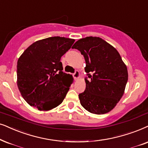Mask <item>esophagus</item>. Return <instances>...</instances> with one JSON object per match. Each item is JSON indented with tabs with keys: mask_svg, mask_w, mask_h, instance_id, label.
<instances>
[{
	"mask_svg": "<svg viewBox=\"0 0 148 148\" xmlns=\"http://www.w3.org/2000/svg\"><path fill=\"white\" fill-rule=\"evenodd\" d=\"M73 77H74L75 79H77L79 78V73L78 71H76L74 73Z\"/></svg>",
	"mask_w": 148,
	"mask_h": 148,
	"instance_id": "esophagus-1",
	"label": "esophagus"
}]
</instances>
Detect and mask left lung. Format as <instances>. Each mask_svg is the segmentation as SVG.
I'll return each instance as SVG.
<instances>
[{
    "label": "left lung",
    "instance_id": "obj_1",
    "mask_svg": "<svg viewBox=\"0 0 148 148\" xmlns=\"http://www.w3.org/2000/svg\"><path fill=\"white\" fill-rule=\"evenodd\" d=\"M84 56L86 90L79 95L80 103L92 114L112 110L122 97L128 74L127 67L115 47L100 37L87 36L73 45Z\"/></svg>",
    "mask_w": 148,
    "mask_h": 148
}]
</instances>
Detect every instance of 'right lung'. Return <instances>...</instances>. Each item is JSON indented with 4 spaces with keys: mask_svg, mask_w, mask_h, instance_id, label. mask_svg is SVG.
I'll use <instances>...</instances> for the list:
<instances>
[{
    "mask_svg": "<svg viewBox=\"0 0 148 148\" xmlns=\"http://www.w3.org/2000/svg\"><path fill=\"white\" fill-rule=\"evenodd\" d=\"M74 42L75 39L60 36L39 40L19 58L17 84L30 106L49 111L62 103L73 78L63 73L60 58Z\"/></svg>",
    "mask_w": 148,
    "mask_h": 148,
    "instance_id": "add662e5",
    "label": "right lung"
}]
</instances>
